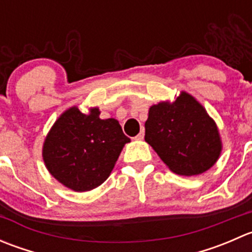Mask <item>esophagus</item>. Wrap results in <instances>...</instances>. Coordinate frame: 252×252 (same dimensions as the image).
Segmentation results:
<instances>
[{"instance_id":"esophagus-1","label":"esophagus","mask_w":252,"mask_h":252,"mask_svg":"<svg viewBox=\"0 0 252 252\" xmlns=\"http://www.w3.org/2000/svg\"><path fill=\"white\" fill-rule=\"evenodd\" d=\"M144 135H145V131H144V129H141L140 133L135 136V140H142V139H144Z\"/></svg>"}]
</instances>
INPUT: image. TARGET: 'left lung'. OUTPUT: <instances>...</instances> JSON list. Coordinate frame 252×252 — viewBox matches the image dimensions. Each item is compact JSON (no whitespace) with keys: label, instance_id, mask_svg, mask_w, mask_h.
<instances>
[{"label":"left lung","instance_id":"8db88e82","mask_svg":"<svg viewBox=\"0 0 252 252\" xmlns=\"http://www.w3.org/2000/svg\"><path fill=\"white\" fill-rule=\"evenodd\" d=\"M145 141L173 173L184 177L208 171L222 152L216 122L185 91L172 102L161 101L149 108Z\"/></svg>","mask_w":252,"mask_h":252}]
</instances>
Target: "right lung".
Returning <instances> with one entry per match:
<instances>
[{"label":"right lung","instance_id":"right-lung-1","mask_svg":"<svg viewBox=\"0 0 252 252\" xmlns=\"http://www.w3.org/2000/svg\"><path fill=\"white\" fill-rule=\"evenodd\" d=\"M100 113L98 107L83 113L73 106L58 117L45 138L42 159L47 171L74 191L100 187L130 141L117 119H101Z\"/></svg>","mask_w":252,"mask_h":252}]
</instances>
